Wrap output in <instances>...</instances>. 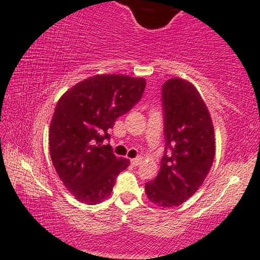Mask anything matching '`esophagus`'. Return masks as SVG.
Masks as SVG:
<instances>
[{"label": "esophagus", "instance_id": "obj_1", "mask_svg": "<svg viewBox=\"0 0 260 260\" xmlns=\"http://www.w3.org/2000/svg\"><path fill=\"white\" fill-rule=\"evenodd\" d=\"M131 162H132L133 166H138L141 164V158L140 157H137V158H133L132 160H131Z\"/></svg>", "mask_w": 260, "mask_h": 260}]
</instances>
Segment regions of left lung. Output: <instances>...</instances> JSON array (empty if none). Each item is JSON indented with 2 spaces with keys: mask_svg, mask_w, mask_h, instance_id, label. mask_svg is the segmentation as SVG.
Instances as JSON below:
<instances>
[{
  "mask_svg": "<svg viewBox=\"0 0 260 260\" xmlns=\"http://www.w3.org/2000/svg\"><path fill=\"white\" fill-rule=\"evenodd\" d=\"M161 106L165 151L157 177L145 184V192L153 205L174 208L205 182L215 155V137L206 103L191 83L166 81Z\"/></svg>",
  "mask_w": 260,
  "mask_h": 260,
  "instance_id": "obj_1",
  "label": "left lung"
}]
</instances>
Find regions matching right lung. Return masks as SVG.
<instances>
[{
	"mask_svg": "<svg viewBox=\"0 0 260 260\" xmlns=\"http://www.w3.org/2000/svg\"><path fill=\"white\" fill-rule=\"evenodd\" d=\"M146 82L122 75H98L61 96L50 126V153L65 188L86 205L112 193L117 175L129 160L117 158L108 129L143 98Z\"/></svg>",
	"mask_w": 260,
	"mask_h": 260,
	"instance_id": "right-lung-1",
	"label": "right lung"
}]
</instances>
